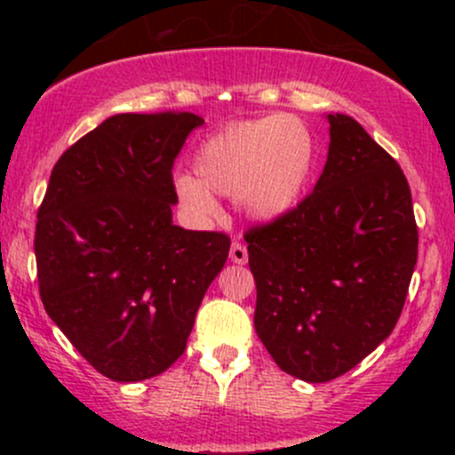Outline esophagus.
<instances>
[{
    "mask_svg": "<svg viewBox=\"0 0 455 455\" xmlns=\"http://www.w3.org/2000/svg\"><path fill=\"white\" fill-rule=\"evenodd\" d=\"M228 257H231L233 264H246V259H249V251H246V246L242 244L240 240H235L231 244V253H228Z\"/></svg>",
    "mask_w": 455,
    "mask_h": 455,
    "instance_id": "esophagus-1",
    "label": "esophagus"
}]
</instances>
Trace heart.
Listing matches in <instances>:
<instances>
[{"label":"heart","instance_id":"b5f03b06","mask_svg":"<svg viewBox=\"0 0 455 455\" xmlns=\"http://www.w3.org/2000/svg\"><path fill=\"white\" fill-rule=\"evenodd\" d=\"M316 163L308 127L286 114L231 123L200 142L194 173L176 176V196L196 218H213V194L233 196L249 218L268 222L299 204Z\"/></svg>","mask_w":455,"mask_h":455}]
</instances>
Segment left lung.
<instances>
[{
  "instance_id": "8db88e82",
  "label": "left lung",
  "mask_w": 455,
  "mask_h": 455,
  "mask_svg": "<svg viewBox=\"0 0 455 455\" xmlns=\"http://www.w3.org/2000/svg\"><path fill=\"white\" fill-rule=\"evenodd\" d=\"M328 123L313 194L244 235L257 337L308 383L346 374L392 334L419 259L403 169L355 118L328 114Z\"/></svg>"
}]
</instances>
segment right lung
Segmentation results:
<instances>
[{"label": "right lung", "instance_id": "add662e5", "mask_svg": "<svg viewBox=\"0 0 455 455\" xmlns=\"http://www.w3.org/2000/svg\"><path fill=\"white\" fill-rule=\"evenodd\" d=\"M204 118L116 114L63 151L36 213L39 295L96 371L136 383L172 368L231 249L172 222L173 160Z\"/></svg>", "mask_w": 455, "mask_h": 455}]
</instances>
